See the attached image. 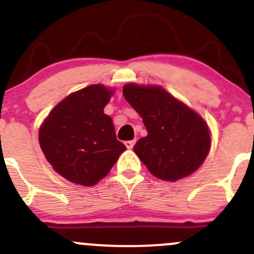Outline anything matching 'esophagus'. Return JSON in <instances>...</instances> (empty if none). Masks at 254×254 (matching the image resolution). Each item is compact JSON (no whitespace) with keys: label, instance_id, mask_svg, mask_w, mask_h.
I'll use <instances>...</instances> for the list:
<instances>
[{"label":"esophagus","instance_id":"esophagus-1","mask_svg":"<svg viewBox=\"0 0 254 254\" xmlns=\"http://www.w3.org/2000/svg\"><path fill=\"white\" fill-rule=\"evenodd\" d=\"M125 146H127L129 150H131L132 147H134V143H135V140H127V141H125Z\"/></svg>","mask_w":254,"mask_h":254}]
</instances>
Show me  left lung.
Masks as SVG:
<instances>
[{
  "label": "left lung",
  "instance_id": "obj_1",
  "mask_svg": "<svg viewBox=\"0 0 254 254\" xmlns=\"http://www.w3.org/2000/svg\"><path fill=\"white\" fill-rule=\"evenodd\" d=\"M124 98L142 118L147 135L134 151L147 170L162 181L176 182L195 172L211 146L206 122L161 86L127 83Z\"/></svg>",
  "mask_w": 254,
  "mask_h": 254
}]
</instances>
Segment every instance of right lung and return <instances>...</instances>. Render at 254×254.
Wrapping results in <instances>:
<instances>
[{"instance_id":"add662e5","label":"right lung","mask_w":254,"mask_h":254,"mask_svg":"<svg viewBox=\"0 0 254 254\" xmlns=\"http://www.w3.org/2000/svg\"><path fill=\"white\" fill-rule=\"evenodd\" d=\"M114 89L91 84L68 94L49 113L39 129V145L55 172L79 186L91 187L109 173L127 150L117 140L104 107Z\"/></svg>"}]
</instances>
